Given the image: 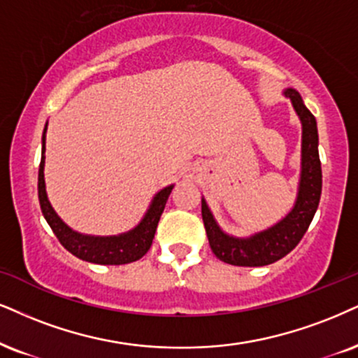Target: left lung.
<instances>
[{"instance_id":"left-lung-1","label":"left lung","mask_w":358,"mask_h":358,"mask_svg":"<svg viewBox=\"0 0 358 358\" xmlns=\"http://www.w3.org/2000/svg\"><path fill=\"white\" fill-rule=\"evenodd\" d=\"M302 122V167L297 199L289 214L275 226L250 237H232L219 227L206 199H202V220L209 245L215 257L241 267H260L285 257L301 242L319 207L322 194V167L319 159L317 121L295 90H285Z\"/></svg>"}]
</instances>
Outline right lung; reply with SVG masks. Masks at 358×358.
<instances>
[{"label":"right lung","mask_w":358,"mask_h":358,"mask_svg":"<svg viewBox=\"0 0 358 358\" xmlns=\"http://www.w3.org/2000/svg\"><path fill=\"white\" fill-rule=\"evenodd\" d=\"M48 127V122H46ZM46 127L43 132V149H41V164L38 172V196L39 206H41L43 215L46 222L55 232L57 241L63 244L66 250H69L78 259L86 260V262L101 264V266H121V264H129L139 260L143 255L151 249L154 234H156L159 219H161L162 210H164L167 197L174 186H167L161 189L149 206L148 213L141 222L131 231L119 236H86L79 234L68 227L61 220L56 210L52 209L50 199L46 194V184H44V151H46Z\"/></svg>","instance_id":"add662e5"}]
</instances>
